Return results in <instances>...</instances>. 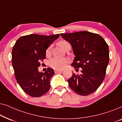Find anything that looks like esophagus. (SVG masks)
Instances as JSON below:
<instances>
[{"instance_id":"1","label":"esophagus","mask_w":122,"mask_h":122,"mask_svg":"<svg viewBox=\"0 0 122 122\" xmlns=\"http://www.w3.org/2000/svg\"><path fill=\"white\" fill-rule=\"evenodd\" d=\"M59 71V70H55L54 72L55 73H61L62 71Z\"/></svg>"}]
</instances>
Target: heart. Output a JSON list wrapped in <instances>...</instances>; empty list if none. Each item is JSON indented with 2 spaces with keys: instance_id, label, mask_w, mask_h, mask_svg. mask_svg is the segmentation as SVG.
Listing matches in <instances>:
<instances>
[{
  "instance_id": "obj_1",
  "label": "heart",
  "mask_w": 122,
  "mask_h": 122,
  "mask_svg": "<svg viewBox=\"0 0 122 122\" xmlns=\"http://www.w3.org/2000/svg\"><path fill=\"white\" fill-rule=\"evenodd\" d=\"M69 44L68 41H61L58 42V44L60 47L64 49V48L66 44ZM51 46H49L46 50V56H48L51 54ZM70 60L68 58H54L51 59L49 61V66L51 68H54L55 69L61 70L63 69V68L66 67L68 63H69Z\"/></svg>"
}]
</instances>
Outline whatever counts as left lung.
<instances>
[{
	"instance_id": "1",
	"label": "left lung",
	"mask_w": 122,
	"mask_h": 122,
	"mask_svg": "<svg viewBox=\"0 0 122 122\" xmlns=\"http://www.w3.org/2000/svg\"><path fill=\"white\" fill-rule=\"evenodd\" d=\"M70 43L76 57L71 66L81 68V74L73 73L68 80L70 88L76 94L88 96L99 87L109 63V47L99 34L87 31L61 34Z\"/></svg>"
}]
</instances>
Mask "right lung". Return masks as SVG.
Returning <instances> with one entry per match:
<instances>
[{"label":"right lung","instance_id":"obj_1","mask_svg":"<svg viewBox=\"0 0 122 122\" xmlns=\"http://www.w3.org/2000/svg\"><path fill=\"white\" fill-rule=\"evenodd\" d=\"M59 34L42 36L32 34L21 36L12 50V65L17 82L25 93L33 97H39L51 88L50 79L54 74L50 68L39 72L41 61L46 59V51L59 37Z\"/></svg>","mask_w":122,"mask_h":122}]
</instances>
